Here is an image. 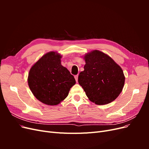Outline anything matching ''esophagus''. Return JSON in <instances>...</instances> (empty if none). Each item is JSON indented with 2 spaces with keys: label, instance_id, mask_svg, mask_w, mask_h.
I'll return each mask as SVG.
<instances>
[{
  "label": "esophagus",
  "instance_id": "esophagus-1",
  "mask_svg": "<svg viewBox=\"0 0 149 149\" xmlns=\"http://www.w3.org/2000/svg\"><path fill=\"white\" fill-rule=\"evenodd\" d=\"M74 78L76 79V81L78 82V75H75L74 76Z\"/></svg>",
  "mask_w": 149,
  "mask_h": 149
}]
</instances>
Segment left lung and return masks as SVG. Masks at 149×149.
Masks as SVG:
<instances>
[{
  "label": "left lung",
  "mask_w": 149,
  "mask_h": 149,
  "mask_svg": "<svg viewBox=\"0 0 149 149\" xmlns=\"http://www.w3.org/2000/svg\"><path fill=\"white\" fill-rule=\"evenodd\" d=\"M84 70L78 83L89 100L97 105L109 104L119 96L125 76L121 68L106 54L94 50L84 56Z\"/></svg>",
  "instance_id": "left-lung-1"
}]
</instances>
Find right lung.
<instances>
[{
	"label": "right lung",
	"mask_w": 149,
	"mask_h": 149,
	"mask_svg": "<svg viewBox=\"0 0 149 149\" xmlns=\"http://www.w3.org/2000/svg\"><path fill=\"white\" fill-rule=\"evenodd\" d=\"M61 56L54 52L46 53L29 71L28 83L33 95L47 105H57L68 95L75 84L74 76L61 65Z\"/></svg>",
	"instance_id": "obj_1"
}]
</instances>
